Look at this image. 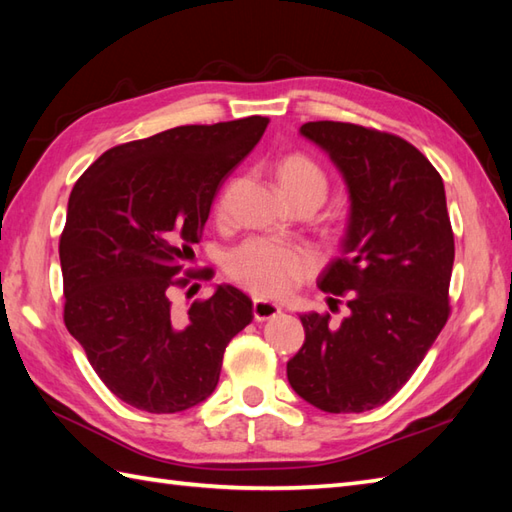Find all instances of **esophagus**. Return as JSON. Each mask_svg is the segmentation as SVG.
Returning a JSON list of instances; mask_svg holds the SVG:
<instances>
[{
	"mask_svg": "<svg viewBox=\"0 0 512 512\" xmlns=\"http://www.w3.org/2000/svg\"><path fill=\"white\" fill-rule=\"evenodd\" d=\"M277 314H281V306L273 301H266V299H253V317L255 321H268V319H275Z\"/></svg>",
	"mask_w": 512,
	"mask_h": 512,
	"instance_id": "obj_1",
	"label": "esophagus"
}]
</instances>
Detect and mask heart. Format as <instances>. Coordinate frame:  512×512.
<instances>
[{
    "instance_id": "b5f03b06",
    "label": "heart",
    "mask_w": 512,
    "mask_h": 512,
    "mask_svg": "<svg viewBox=\"0 0 512 512\" xmlns=\"http://www.w3.org/2000/svg\"><path fill=\"white\" fill-rule=\"evenodd\" d=\"M281 195L297 204L303 200L323 202L328 195V176L306 154H288L275 169ZM228 273L253 295L284 297L317 268V257L306 248L248 242L228 257Z\"/></svg>"
}]
</instances>
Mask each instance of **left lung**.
I'll list each match as a JSON object with an SVG mask.
<instances>
[{
    "label": "left lung",
    "mask_w": 512,
    "mask_h": 512,
    "mask_svg": "<svg viewBox=\"0 0 512 512\" xmlns=\"http://www.w3.org/2000/svg\"><path fill=\"white\" fill-rule=\"evenodd\" d=\"M341 171L350 217L341 257L319 288L347 297L330 314H299L306 343L288 361V383L321 411L361 413L407 383L449 319L455 244L440 173L394 134L352 123L301 125Z\"/></svg>",
    "instance_id": "8db88e82"
}]
</instances>
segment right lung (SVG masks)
Masks as SVG:
<instances>
[{
    "mask_svg": "<svg viewBox=\"0 0 512 512\" xmlns=\"http://www.w3.org/2000/svg\"><path fill=\"white\" fill-rule=\"evenodd\" d=\"M268 118L182 125L107 149L74 184L59 242L65 328L127 405L178 413L220 380L228 341L253 301L217 286L187 314L169 288L200 242L222 180L264 136Z\"/></svg>",
    "mask_w": 512,
    "mask_h": 512,
    "instance_id": "right-lung-1",
    "label": "right lung"
}]
</instances>
